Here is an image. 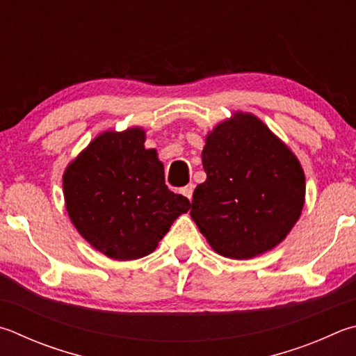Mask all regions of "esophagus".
<instances>
[{
	"mask_svg": "<svg viewBox=\"0 0 356 356\" xmlns=\"http://www.w3.org/2000/svg\"><path fill=\"white\" fill-rule=\"evenodd\" d=\"M193 190H195V185L190 184V185L184 186V188L180 190V193H182V195H184L185 197H188V199L191 200V197H193Z\"/></svg>",
	"mask_w": 356,
	"mask_h": 356,
	"instance_id": "obj_1",
	"label": "esophagus"
}]
</instances>
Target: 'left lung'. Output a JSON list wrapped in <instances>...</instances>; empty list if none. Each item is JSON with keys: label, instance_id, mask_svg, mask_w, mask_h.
I'll return each mask as SVG.
<instances>
[{"label": "left lung", "instance_id": "8db88e82", "mask_svg": "<svg viewBox=\"0 0 356 356\" xmlns=\"http://www.w3.org/2000/svg\"><path fill=\"white\" fill-rule=\"evenodd\" d=\"M202 166L207 180L193 193L190 215L216 254L249 260L285 240L305 204V174L258 116L235 112L218 122Z\"/></svg>", "mask_w": 356, "mask_h": 356}]
</instances>
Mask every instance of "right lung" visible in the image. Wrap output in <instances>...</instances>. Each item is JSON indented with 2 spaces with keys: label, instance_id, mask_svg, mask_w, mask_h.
<instances>
[{
  "label": "right lung",
  "instance_id": "right-lung-1",
  "mask_svg": "<svg viewBox=\"0 0 356 356\" xmlns=\"http://www.w3.org/2000/svg\"><path fill=\"white\" fill-rule=\"evenodd\" d=\"M143 127L106 131L63 172V197L71 222L92 248L118 261L157 249L190 200L165 185L163 163L146 149Z\"/></svg>",
  "mask_w": 356,
  "mask_h": 356
}]
</instances>
